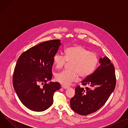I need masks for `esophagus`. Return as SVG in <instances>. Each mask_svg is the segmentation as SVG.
I'll return each instance as SVG.
<instances>
[{
  "label": "esophagus",
  "instance_id": "esophagus-1",
  "mask_svg": "<svg viewBox=\"0 0 128 128\" xmlns=\"http://www.w3.org/2000/svg\"><path fill=\"white\" fill-rule=\"evenodd\" d=\"M61 86L63 88H65V89H66V88H69V86H65V85H62Z\"/></svg>",
  "mask_w": 128,
  "mask_h": 128
}]
</instances>
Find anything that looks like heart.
Segmentation results:
<instances>
[{
	"instance_id": "1",
	"label": "heart",
	"mask_w": 128,
	"mask_h": 128,
	"mask_svg": "<svg viewBox=\"0 0 128 128\" xmlns=\"http://www.w3.org/2000/svg\"><path fill=\"white\" fill-rule=\"evenodd\" d=\"M54 65L57 69L63 68L67 63L70 70H65L58 73L56 80L65 86L70 84L78 80V75L86 78L92 74L98 63L96 53L90 52L82 46L68 47L65 50V56L57 54L53 58Z\"/></svg>"
}]
</instances>
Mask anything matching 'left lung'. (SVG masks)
I'll use <instances>...</instances> for the list:
<instances>
[{
  "instance_id": "left-lung-1",
  "label": "left lung",
  "mask_w": 128,
  "mask_h": 128,
  "mask_svg": "<svg viewBox=\"0 0 128 128\" xmlns=\"http://www.w3.org/2000/svg\"><path fill=\"white\" fill-rule=\"evenodd\" d=\"M100 65L94 73L82 82L92 87L76 88V94L70 100V106L76 113L82 116L92 114L99 109L108 99L116 85L115 69L107 57L100 58Z\"/></svg>"
}]
</instances>
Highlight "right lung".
Masks as SVG:
<instances>
[{"label":"right lung","mask_w":128,"mask_h":128,"mask_svg":"<svg viewBox=\"0 0 128 128\" xmlns=\"http://www.w3.org/2000/svg\"><path fill=\"white\" fill-rule=\"evenodd\" d=\"M61 44L60 40L41 42L23 52L14 67L12 84L21 102L34 112H43L53 103V95L60 88L58 82H50L53 58Z\"/></svg>","instance_id":"right-lung-1"}]
</instances>
